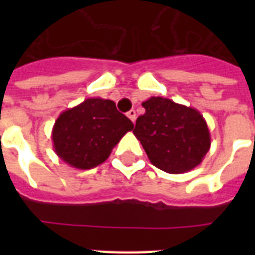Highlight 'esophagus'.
Instances as JSON below:
<instances>
[{
	"label": "esophagus",
	"instance_id": "34e87169",
	"mask_svg": "<svg viewBox=\"0 0 255 255\" xmlns=\"http://www.w3.org/2000/svg\"><path fill=\"white\" fill-rule=\"evenodd\" d=\"M127 116L132 120V122H133V123H135V120H136V111H135V110H131V111H128Z\"/></svg>",
	"mask_w": 255,
	"mask_h": 255
}]
</instances>
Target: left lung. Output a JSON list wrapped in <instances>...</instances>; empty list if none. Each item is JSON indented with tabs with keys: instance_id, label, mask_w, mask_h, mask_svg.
Here are the masks:
<instances>
[{
	"instance_id": "8db88e82",
	"label": "left lung",
	"mask_w": 255,
	"mask_h": 255,
	"mask_svg": "<svg viewBox=\"0 0 255 255\" xmlns=\"http://www.w3.org/2000/svg\"><path fill=\"white\" fill-rule=\"evenodd\" d=\"M145 112L136 120L133 135L148 159L167 173H185L200 165L210 148V133L196 108L151 96L141 103Z\"/></svg>"
}]
</instances>
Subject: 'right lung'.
<instances>
[{"label": "right lung", "mask_w": 255, "mask_h": 255, "mask_svg": "<svg viewBox=\"0 0 255 255\" xmlns=\"http://www.w3.org/2000/svg\"><path fill=\"white\" fill-rule=\"evenodd\" d=\"M132 128L112 100L90 98L58 116L51 133L54 151L70 167L91 169L108 159Z\"/></svg>", "instance_id": "1"}]
</instances>
